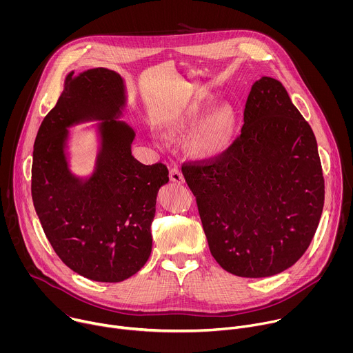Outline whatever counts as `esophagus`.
<instances>
[{"instance_id": "obj_1", "label": "esophagus", "mask_w": 353, "mask_h": 353, "mask_svg": "<svg viewBox=\"0 0 353 353\" xmlns=\"http://www.w3.org/2000/svg\"><path fill=\"white\" fill-rule=\"evenodd\" d=\"M169 176H170V180H172V181H174V183H177V184L184 183V176H183V173H181L180 168H177V166H174V168H172V169H170Z\"/></svg>"}]
</instances>
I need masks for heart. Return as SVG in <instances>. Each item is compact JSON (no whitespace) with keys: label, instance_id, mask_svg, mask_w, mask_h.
<instances>
[{"label":"heart","instance_id":"1","mask_svg":"<svg viewBox=\"0 0 353 353\" xmlns=\"http://www.w3.org/2000/svg\"><path fill=\"white\" fill-rule=\"evenodd\" d=\"M201 102L191 103L181 114L166 121L165 128L170 134H179L192 125L203 113ZM233 128V110L228 103H222L211 110L194 128L188 138V148L198 158H215L228 148Z\"/></svg>","mask_w":353,"mask_h":353}]
</instances>
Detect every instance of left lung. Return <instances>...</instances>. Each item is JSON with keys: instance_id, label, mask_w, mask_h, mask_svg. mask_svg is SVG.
<instances>
[{"instance_id": "obj_1", "label": "left lung", "mask_w": 353, "mask_h": 353, "mask_svg": "<svg viewBox=\"0 0 353 353\" xmlns=\"http://www.w3.org/2000/svg\"><path fill=\"white\" fill-rule=\"evenodd\" d=\"M181 172L225 271L265 278L305 254L321 218L324 177L314 132L278 79L251 86L241 132L228 149Z\"/></svg>"}]
</instances>
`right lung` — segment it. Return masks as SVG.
Instances as JSON below:
<instances>
[{"label": "right lung", "instance_id": "add662e5", "mask_svg": "<svg viewBox=\"0 0 353 353\" xmlns=\"http://www.w3.org/2000/svg\"><path fill=\"white\" fill-rule=\"evenodd\" d=\"M124 105L117 72L72 71L33 146L32 198L46 237L68 268L97 282H121L145 265L157 195L169 181L166 165L131 155L135 132L117 121ZM92 119L103 121L101 149L92 176L79 179L66 162L68 127Z\"/></svg>", "mask_w": 353, "mask_h": 353}]
</instances>
